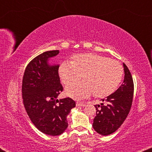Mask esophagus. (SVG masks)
Here are the masks:
<instances>
[{
	"label": "esophagus",
	"instance_id": "34e87169",
	"mask_svg": "<svg viewBox=\"0 0 152 152\" xmlns=\"http://www.w3.org/2000/svg\"><path fill=\"white\" fill-rule=\"evenodd\" d=\"M76 106L77 107H85V106H86V104L80 102H77Z\"/></svg>",
	"mask_w": 152,
	"mask_h": 152
}]
</instances>
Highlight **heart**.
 <instances>
[{"instance_id": "heart-1", "label": "heart", "mask_w": 152, "mask_h": 152, "mask_svg": "<svg viewBox=\"0 0 152 152\" xmlns=\"http://www.w3.org/2000/svg\"><path fill=\"white\" fill-rule=\"evenodd\" d=\"M59 75L66 85L74 84L82 77L84 81L66 88L68 96L75 99L105 97L113 93L121 82L123 68L115 60L98 54L77 55L71 62L64 61L59 66Z\"/></svg>"}]
</instances>
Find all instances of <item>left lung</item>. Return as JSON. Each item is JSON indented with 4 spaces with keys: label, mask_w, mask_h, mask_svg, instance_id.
Returning <instances> with one entry per match:
<instances>
[{
    "label": "left lung",
    "mask_w": 152,
    "mask_h": 152,
    "mask_svg": "<svg viewBox=\"0 0 152 152\" xmlns=\"http://www.w3.org/2000/svg\"><path fill=\"white\" fill-rule=\"evenodd\" d=\"M123 67L124 77L122 84L107 98L102 99L104 104L95 105L97 111L93 127L102 136L115 132L125 120L132 107L134 82L129 70L124 63Z\"/></svg>",
    "instance_id": "8db88e82"
}]
</instances>
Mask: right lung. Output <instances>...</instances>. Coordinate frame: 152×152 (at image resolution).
Returning a JSON list of instances; mask_svg holds the SVG:
<instances>
[{
	"instance_id": "obj_1",
	"label": "right lung",
	"mask_w": 152,
	"mask_h": 152,
	"mask_svg": "<svg viewBox=\"0 0 152 152\" xmlns=\"http://www.w3.org/2000/svg\"><path fill=\"white\" fill-rule=\"evenodd\" d=\"M59 53L58 50L46 51L34 58L27 66L22 84L23 104L29 118L40 132L53 136L66 129V117L75 107V102L70 97L57 99L63 91L59 65H50L48 61Z\"/></svg>"
}]
</instances>
